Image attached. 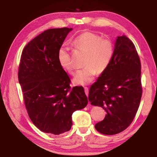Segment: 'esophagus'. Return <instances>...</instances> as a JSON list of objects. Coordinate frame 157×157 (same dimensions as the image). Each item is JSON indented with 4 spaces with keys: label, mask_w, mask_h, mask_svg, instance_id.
<instances>
[{
    "label": "esophagus",
    "mask_w": 157,
    "mask_h": 157,
    "mask_svg": "<svg viewBox=\"0 0 157 157\" xmlns=\"http://www.w3.org/2000/svg\"><path fill=\"white\" fill-rule=\"evenodd\" d=\"M84 91H85V94H86V95L88 96L89 95V89L87 88V87H84Z\"/></svg>",
    "instance_id": "1"
}]
</instances>
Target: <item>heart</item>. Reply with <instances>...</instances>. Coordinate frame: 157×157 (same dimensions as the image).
Here are the masks:
<instances>
[{
  "instance_id": "b5f03b06",
  "label": "heart",
  "mask_w": 157,
  "mask_h": 157,
  "mask_svg": "<svg viewBox=\"0 0 157 157\" xmlns=\"http://www.w3.org/2000/svg\"><path fill=\"white\" fill-rule=\"evenodd\" d=\"M74 44L87 53L85 68L78 71L73 78L77 85H86L94 80L96 73L102 74L109 66L113 55V45L109 39H102L98 34L84 32L76 37ZM58 59L60 65L68 73H73V66L68 48H61Z\"/></svg>"
}]
</instances>
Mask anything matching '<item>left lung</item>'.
I'll list each match as a JSON object with an SVG mask.
<instances>
[{
  "label": "left lung",
  "instance_id": "8db88e82",
  "mask_svg": "<svg viewBox=\"0 0 157 157\" xmlns=\"http://www.w3.org/2000/svg\"><path fill=\"white\" fill-rule=\"evenodd\" d=\"M140 62L134 44L126 36H118L109 66L89 89V100L107 112L95 124L105 135L118 134L129 126L142 96Z\"/></svg>",
  "mask_w": 157,
  "mask_h": 157
}]
</instances>
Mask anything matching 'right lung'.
<instances>
[{
    "label": "right lung",
    "mask_w": 157,
    "mask_h": 157,
    "mask_svg": "<svg viewBox=\"0 0 157 157\" xmlns=\"http://www.w3.org/2000/svg\"><path fill=\"white\" fill-rule=\"evenodd\" d=\"M72 30L52 28L36 36L23 49L18 68L30 120L41 132L54 135L69 131L73 113L88 104L83 87L71 89V79L58 59L63 42Z\"/></svg>",
    "instance_id": "obj_1"
}]
</instances>
